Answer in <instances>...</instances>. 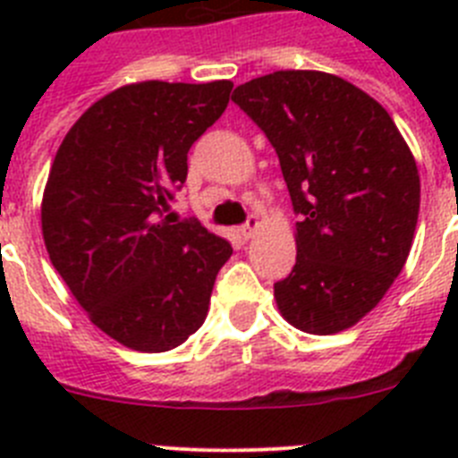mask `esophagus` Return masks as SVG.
<instances>
[{"instance_id": "obj_1", "label": "esophagus", "mask_w": 458, "mask_h": 458, "mask_svg": "<svg viewBox=\"0 0 458 458\" xmlns=\"http://www.w3.org/2000/svg\"><path fill=\"white\" fill-rule=\"evenodd\" d=\"M241 232H242V236H245V238H252L254 233L259 232V217L257 216H250L248 222H245V226H242Z\"/></svg>"}]
</instances>
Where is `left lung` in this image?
Masks as SVG:
<instances>
[{
  "label": "left lung",
  "instance_id": "1",
  "mask_svg": "<svg viewBox=\"0 0 458 458\" xmlns=\"http://www.w3.org/2000/svg\"><path fill=\"white\" fill-rule=\"evenodd\" d=\"M233 103L279 157L295 222V266L275 284L282 317L335 335L369 314L402 273L420 213V174L386 107L321 71H277Z\"/></svg>",
  "mask_w": 458,
  "mask_h": 458
}]
</instances>
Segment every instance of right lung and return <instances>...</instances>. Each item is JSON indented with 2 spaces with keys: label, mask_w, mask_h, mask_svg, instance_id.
<instances>
[{
  "label": "right lung",
  "mask_w": 458,
  "mask_h": 458,
  "mask_svg": "<svg viewBox=\"0 0 458 458\" xmlns=\"http://www.w3.org/2000/svg\"><path fill=\"white\" fill-rule=\"evenodd\" d=\"M232 87L125 84L75 121L55 156L40 204L50 261L93 326L132 351L163 353L197 333L233 252L197 220L165 216Z\"/></svg>",
  "instance_id": "1"
}]
</instances>
